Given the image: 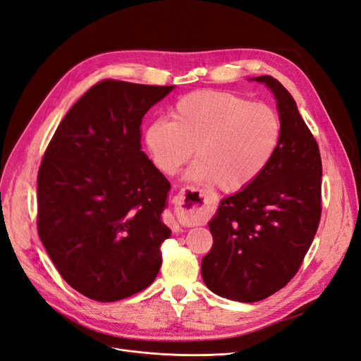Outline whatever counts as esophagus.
Wrapping results in <instances>:
<instances>
[{
  "mask_svg": "<svg viewBox=\"0 0 361 361\" xmlns=\"http://www.w3.org/2000/svg\"><path fill=\"white\" fill-rule=\"evenodd\" d=\"M200 199L203 200L204 204L211 202L209 197H207V195H203L202 192H200ZM173 203H174V209H176V214L179 216H190L191 214L195 212V206L191 203V200L185 199V192H179L176 197H174Z\"/></svg>",
  "mask_w": 361,
  "mask_h": 361,
  "instance_id": "esophagus-1",
  "label": "esophagus"
}]
</instances>
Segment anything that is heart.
Segmentation results:
<instances>
[{
  "mask_svg": "<svg viewBox=\"0 0 361 361\" xmlns=\"http://www.w3.org/2000/svg\"><path fill=\"white\" fill-rule=\"evenodd\" d=\"M171 122L155 120L146 145L155 166L176 173L194 150L191 176L236 192L250 187L274 159L281 120L274 108L232 92L200 90L174 104Z\"/></svg>",
  "mask_w": 361,
  "mask_h": 361,
  "instance_id": "b5f03b06",
  "label": "heart"
}]
</instances>
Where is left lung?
Masks as SVG:
<instances>
[{
	"label": "left lung",
	"mask_w": 361,
	"mask_h": 361,
	"mask_svg": "<svg viewBox=\"0 0 361 361\" xmlns=\"http://www.w3.org/2000/svg\"><path fill=\"white\" fill-rule=\"evenodd\" d=\"M281 140L274 159L250 187L221 202L209 221L214 244L202 277L223 298L255 302L276 293L297 274L321 221L319 146L292 94L271 75Z\"/></svg>",
	"instance_id": "left-lung-1"
}]
</instances>
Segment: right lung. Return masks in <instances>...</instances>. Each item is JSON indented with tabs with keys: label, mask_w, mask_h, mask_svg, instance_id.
<instances>
[{
	"label": "right lung",
	"mask_w": 361,
	"mask_h": 361,
	"mask_svg": "<svg viewBox=\"0 0 361 361\" xmlns=\"http://www.w3.org/2000/svg\"><path fill=\"white\" fill-rule=\"evenodd\" d=\"M173 85L102 80L64 116L37 173V232L69 286L111 302L146 289L171 231L170 183L141 150V120Z\"/></svg>",
	"instance_id": "add662e5"
}]
</instances>
